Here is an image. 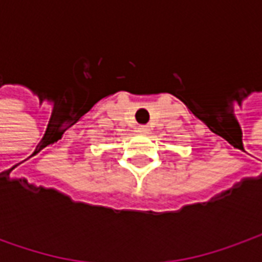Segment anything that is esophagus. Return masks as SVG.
<instances>
[{"instance_id": "1", "label": "esophagus", "mask_w": 262, "mask_h": 262, "mask_svg": "<svg viewBox=\"0 0 262 262\" xmlns=\"http://www.w3.org/2000/svg\"><path fill=\"white\" fill-rule=\"evenodd\" d=\"M139 132H140V133H147V132H148V126H146V125L139 126Z\"/></svg>"}]
</instances>
